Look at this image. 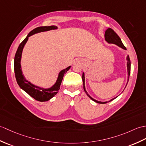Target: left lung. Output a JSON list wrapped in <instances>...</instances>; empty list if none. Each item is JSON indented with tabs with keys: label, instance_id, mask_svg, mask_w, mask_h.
I'll return each instance as SVG.
<instances>
[{
	"label": "left lung",
	"instance_id": "8db88e82",
	"mask_svg": "<svg viewBox=\"0 0 146 146\" xmlns=\"http://www.w3.org/2000/svg\"><path fill=\"white\" fill-rule=\"evenodd\" d=\"M104 38L105 40L109 43H113L115 44V45H117L118 46L121 47V48H123L124 50H126V48L124 46V45H123V42H122L121 38H119V36L117 35V33L115 32L113 29H111V28H108L106 30V32H105V34H104ZM126 60H127V84L128 83V81H129V75H130V72H131V61H130V58H129V55L127 56L126 57ZM82 80H83V89L84 92L86 93V94H87V96H88L90 99L92 100L94 102H96L97 103H100V104H105V103H107L108 102H110V101L114 100V99H116V98L117 96H116V98H114L113 99H111L110 101H105V102H102V101H97L96 100L93 99L92 97H91L90 96V94H88V93H87V91L86 90L85 88V84H84V81H85V78H84V72L83 73V75H82ZM127 84L126 86H127ZM126 88V87H125Z\"/></svg>",
	"mask_w": 146,
	"mask_h": 146
}]
</instances>
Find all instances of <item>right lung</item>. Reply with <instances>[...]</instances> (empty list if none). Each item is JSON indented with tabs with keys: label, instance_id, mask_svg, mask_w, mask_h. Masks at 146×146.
<instances>
[{
	"label": "right lung",
	"instance_id": "right-lung-1",
	"mask_svg": "<svg viewBox=\"0 0 146 146\" xmlns=\"http://www.w3.org/2000/svg\"><path fill=\"white\" fill-rule=\"evenodd\" d=\"M57 29L58 27L56 26L51 25L39 27L32 30L29 33L28 35L27 36L26 38L23 40V42L20 44L14 58V72L17 82L19 86L20 87V88L25 91L30 96L34 98L36 101H41V102L50 100L51 98L55 96L58 93V90H60V87L63 80L64 74L70 70L71 66H69L66 68L60 71L58 76L56 83L52 87L49 88H43L35 86V84L30 83V81L26 80L24 75L23 74L21 63H20V62H21L22 51L27 42L28 41L29 36L37 33L46 32L51 30H55Z\"/></svg>",
	"mask_w": 146,
	"mask_h": 146
}]
</instances>
